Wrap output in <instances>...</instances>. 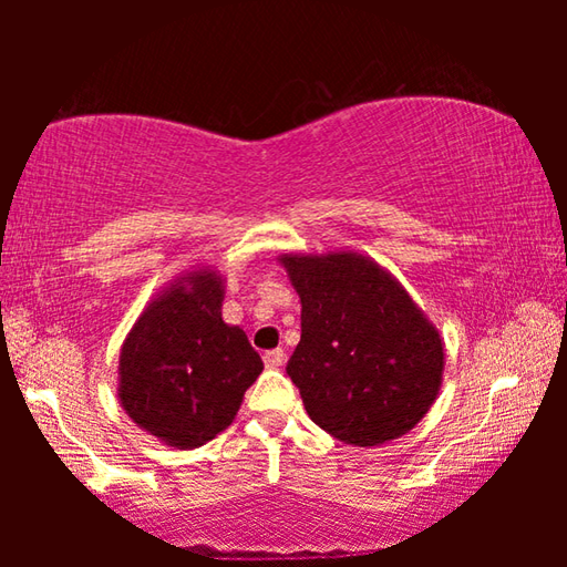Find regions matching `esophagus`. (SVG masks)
<instances>
[{"instance_id": "obj_1", "label": "esophagus", "mask_w": 567, "mask_h": 567, "mask_svg": "<svg viewBox=\"0 0 567 567\" xmlns=\"http://www.w3.org/2000/svg\"><path fill=\"white\" fill-rule=\"evenodd\" d=\"M282 362H285V352L282 350L265 352V368L277 370V368H282Z\"/></svg>"}]
</instances>
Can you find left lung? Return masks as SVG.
<instances>
[{
	"label": "left lung",
	"instance_id": "left-lung-1",
	"mask_svg": "<svg viewBox=\"0 0 567 567\" xmlns=\"http://www.w3.org/2000/svg\"><path fill=\"white\" fill-rule=\"evenodd\" d=\"M300 295L302 334L287 362L315 425L372 447L410 433L440 395L445 342L380 262L354 249L277 257Z\"/></svg>",
	"mask_w": 567,
	"mask_h": 567
}]
</instances>
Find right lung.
<instances>
[{"label": "right lung", "mask_w": 567, "mask_h": 567, "mask_svg": "<svg viewBox=\"0 0 567 567\" xmlns=\"http://www.w3.org/2000/svg\"><path fill=\"white\" fill-rule=\"evenodd\" d=\"M225 277L192 267L152 297L122 342L117 398L127 417L177 450L233 425L262 360L245 330L223 320Z\"/></svg>", "instance_id": "right-lung-1"}]
</instances>
